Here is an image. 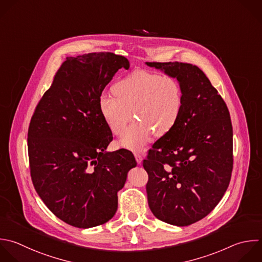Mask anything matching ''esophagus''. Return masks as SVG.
Listing matches in <instances>:
<instances>
[{
    "label": "esophagus",
    "instance_id": "obj_1",
    "mask_svg": "<svg viewBox=\"0 0 262 262\" xmlns=\"http://www.w3.org/2000/svg\"><path fill=\"white\" fill-rule=\"evenodd\" d=\"M134 156H135V159H136V162H137V164H141V162H142V155H141V152L140 151H135L134 152Z\"/></svg>",
    "mask_w": 262,
    "mask_h": 262
}]
</instances>
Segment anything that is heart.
Segmentation results:
<instances>
[{
	"mask_svg": "<svg viewBox=\"0 0 262 262\" xmlns=\"http://www.w3.org/2000/svg\"><path fill=\"white\" fill-rule=\"evenodd\" d=\"M115 95L102 94L98 110L110 131L122 134L133 111L138 120L123 134L120 143L129 149L143 147L152 134L163 136L174 129L183 111L180 83L173 77L137 70L119 80Z\"/></svg>",
	"mask_w": 262,
	"mask_h": 262,
	"instance_id": "heart-1",
	"label": "heart"
}]
</instances>
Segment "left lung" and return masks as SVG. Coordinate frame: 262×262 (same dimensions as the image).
Instances as JSON below:
<instances>
[{
	"mask_svg": "<svg viewBox=\"0 0 262 262\" xmlns=\"http://www.w3.org/2000/svg\"><path fill=\"white\" fill-rule=\"evenodd\" d=\"M180 83L183 111L172 131L148 150L149 209L177 226L207 216L226 191L232 171V126L228 108L198 67L183 62H146Z\"/></svg>",
	"mask_w": 262,
	"mask_h": 262,
	"instance_id": "left-lung-1",
	"label": "left lung"
}]
</instances>
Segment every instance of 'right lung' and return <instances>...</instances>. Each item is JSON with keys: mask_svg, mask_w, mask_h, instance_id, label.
Instances as JSON below:
<instances>
[{"mask_svg": "<svg viewBox=\"0 0 262 262\" xmlns=\"http://www.w3.org/2000/svg\"><path fill=\"white\" fill-rule=\"evenodd\" d=\"M129 67L126 57L111 52L68 57L32 117L28 146L34 186L49 210L75 227L112 219L118 191L137 165L128 149L106 151L113 134L98 110L105 86Z\"/></svg>", "mask_w": 262, "mask_h": 262, "instance_id": "obj_1", "label": "right lung"}]
</instances>
